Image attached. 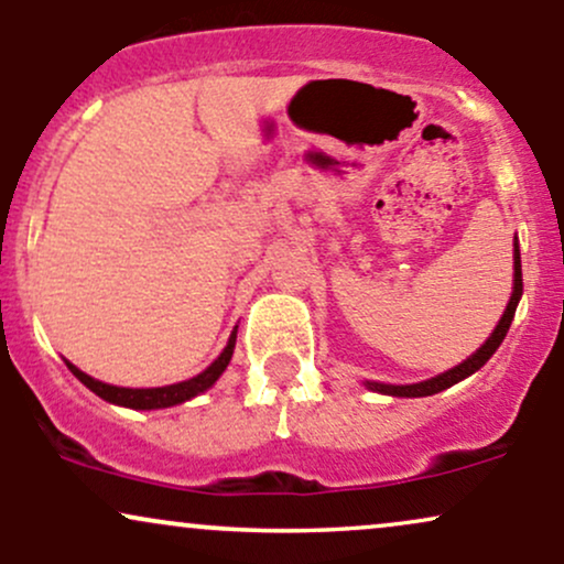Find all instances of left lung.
Wrapping results in <instances>:
<instances>
[{"label": "left lung", "instance_id": "left-lung-1", "mask_svg": "<svg viewBox=\"0 0 564 564\" xmlns=\"http://www.w3.org/2000/svg\"><path fill=\"white\" fill-rule=\"evenodd\" d=\"M520 296H522V264H520V249H517V243H514V291H511V300L507 304V310H503L501 321H498L496 332L488 336V341H485V345L477 349L471 358L464 360L462 366L451 368V371L440 373V377H435V379L419 381V384H379V381H366L368 390L381 392V394H394V398H426V394L443 392V390H448V387L456 384V381L471 377L477 368H482L485 364H488L490 355H494L498 345L503 341V336H507L509 326H511V318H514V310H517V302H520Z\"/></svg>", "mask_w": 564, "mask_h": 564}]
</instances>
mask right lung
Here are the masks:
<instances>
[{"mask_svg": "<svg viewBox=\"0 0 564 564\" xmlns=\"http://www.w3.org/2000/svg\"><path fill=\"white\" fill-rule=\"evenodd\" d=\"M232 347H236V332L230 334V341L228 347L223 349V355L206 368L204 373H198V377L187 379V381H180V384H170V387H153V390H129V387H113V384H102V381H97L93 377H87V373L79 371L76 366H70V373H74L76 379L82 381V384H87L89 390L95 394H100L102 400H108V403H116V405H127V408H140V411H151V408H170V405H177V403H185V400L196 398L198 392L209 390L215 381L223 377V371L228 368L230 358H232Z\"/></svg>", "mask_w": 564, "mask_h": 564, "instance_id": "add662e5", "label": "right lung"}]
</instances>
